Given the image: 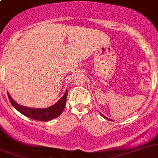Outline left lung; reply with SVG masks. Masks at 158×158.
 <instances>
[{
  "label": "left lung",
  "mask_w": 158,
  "mask_h": 158,
  "mask_svg": "<svg viewBox=\"0 0 158 158\" xmlns=\"http://www.w3.org/2000/svg\"><path fill=\"white\" fill-rule=\"evenodd\" d=\"M101 115H102V116H103V117L105 118V119H106V120H110V121H111V120H111V119H109V118H108V117H106V116H104V115H103V114H102V113H101Z\"/></svg>",
  "instance_id": "1"
}]
</instances>
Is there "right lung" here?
Returning a JSON list of instances; mask_svg holds the SVG:
<instances>
[{
  "mask_svg": "<svg viewBox=\"0 0 158 158\" xmlns=\"http://www.w3.org/2000/svg\"><path fill=\"white\" fill-rule=\"evenodd\" d=\"M8 96L12 106L25 116L31 118V119H33V120H38V121H49V120H52L55 119V118L58 117L63 112L64 109L65 107V105H66L68 89L65 90L64 94L63 95V97L56 103H55L54 105H52V106H49L48 108H45V109L30 108L21 106L19 104L16 103L12 99L9 93H8Z\"/></svg>",
  "mask_w": 158,
  "mask_h": 158,
  "instance_id": "1",
  "label": "right lung"
}]
</instances>
